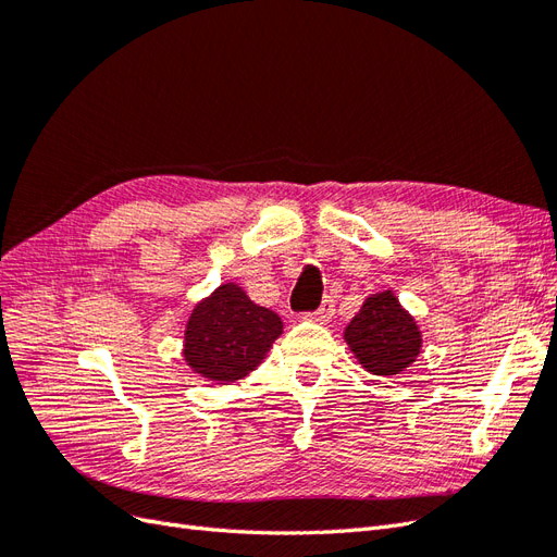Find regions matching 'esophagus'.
I'll list each match as a JSON object with an SVG mask.
<instances>
[{"instance_id":"obj_1","label":"esophagus","mask_w":557,"mask_h":557,"mask_svg":"<svg viewBox=\"0 0 557 557\" xmlns=\"http://www.w3.org/2000/svg\"><path fill=\"white\" fill-rule=\"evenodd\" d=\"M313 315H315V320H320V323H325V320H330L334 315V299L325 297L323 305L318 307V311Z\"/></svg>"}]
</instances>
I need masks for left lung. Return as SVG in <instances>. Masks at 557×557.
<instances>
[{
  "label": "left lung",
  "mask_w": 557,
  "mask_h": 557,
  "mask_svg": "<svg viewBox=\"0 0 557 557\" xmlns=\"http://www.w3.org/2000/svg\"><path fill=\"white\" fill-rule=\"evenodd\" d=\"M344 336L358 362L376 376L404 372L420 352L416 320L399 307L391 290L369 297Z\"/></svg>",
  "instance_id": "left-lung-1"
}]
</instances>
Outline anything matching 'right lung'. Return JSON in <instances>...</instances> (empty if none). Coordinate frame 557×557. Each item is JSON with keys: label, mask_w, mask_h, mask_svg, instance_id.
Listing matches in <instances>:
<instances>
[{"label": "right lung", "mask_w": 557, "mask_h": 557, "mask_svg": "<svg viewBox=\"0 0 557 557\" xmlns=\"http://www.w3.org/2000/svg\"><path fill=\"white\" fill-rule=\"evenodd\" d=\"M281 332L274 311L252 305L239 285L225 283L195 307L183 358L209 381H237L262 362Z\"/></svg>", "instance_id": "1"}]
</instances>
